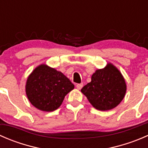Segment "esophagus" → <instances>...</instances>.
<instances>
[{
	"label": "esophagus",
	"mask_w": 148,
	"mask_h": 148,
	"mask_svg": "<svg viewBox=\"0 0 148 148\" xmlns=\"http://www.w3.org/2000/svg\"><path fill=\"white\" fill-rule=\"evenodd\" d=\"M76 86H77V89H81L83 86V84H77Z\"/></svg>",
	"instance_id": "1"
}]
</instances>
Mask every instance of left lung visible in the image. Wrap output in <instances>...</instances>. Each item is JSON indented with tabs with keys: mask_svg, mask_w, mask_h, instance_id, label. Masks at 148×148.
Instances as JSON below:
<instances>
[{
	"mask_svg": "<svg viewBox=\"0 0 148 148\" xmlns=\"http://www.w3.org/2000/svg\"><path fill=\"white\" fill-rule=\"evenodd\" d=\"M127 84L120 70L112 63L97 69L92 80L81 89L95 109L107 111L117 107L126 94Z\"/></svg>",
	"mask_w": 148,
	"mask_h": 148,
	"instance_id": "1",
	"label": "left lung"
}]
</instances>
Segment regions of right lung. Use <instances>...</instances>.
I'll return each instance as SVG.
<instances>
[{"label": "right lung", "mask_w": 148, "mask_h": 148, "mask_svg": "<svg viewBox=\"0 0 148 148\" xmlns=\"http://www.w3.org/2000/svg\"><path fill=\"white\" fill-rule=\"evenodd\" d=\"M74 85L62 73L45 64L36 67L28 76L26 94L34 107L44 112L57 110Z\"/></svg>", "instance_id": "add662e5"}]
</instances>
